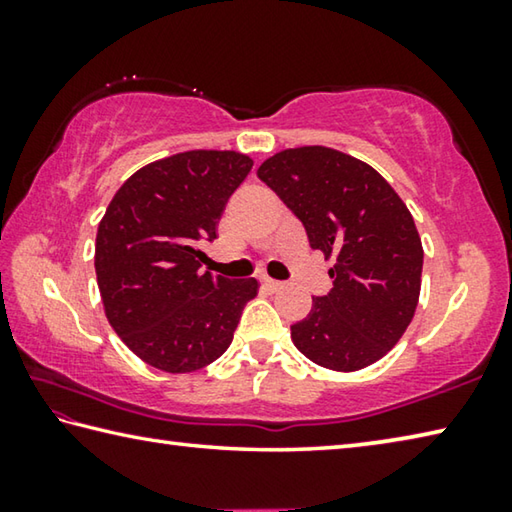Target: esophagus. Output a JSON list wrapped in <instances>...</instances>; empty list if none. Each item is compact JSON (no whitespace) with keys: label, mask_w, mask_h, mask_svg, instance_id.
<instances>
[{"label":"esophagus","mask_w":512,"mask_h":512,"mask_svg":"<svg viewBox=\"0 0 512 512\" xmlns=\"http://www.w3.org/2000/svg\"><path fill=\"white\" fill-rule=\"evenodd\" d=\"M259 282H262V287H264L268 293H275V291H280V289L284 287L282 282L271 280V277H262V280H259Z\"/></svg>","instance_id":"obj_1"}]
</instances>
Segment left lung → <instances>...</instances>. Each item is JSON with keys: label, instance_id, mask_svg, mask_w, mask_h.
Returning a JSON list of instances; mask_svg holds the SVG:
<instances>
[{"label": "left lung", "instance_id": "8db88e82", "mask_svg": "<svg viewBox=\"0 0 512 512\" xmlns=\"http://www.w3.org/2000/svg\"><path fill=\"white\" fill-rule=\"evenodd\" d=\"M257 176L305 225L309 246L336 262L334 289L291 325L296 348L341 372L379 361L420 296L422 244L402 198L366 162L325 146L275 153Z\"/></svg>", "mask_w": 512, "mask_h": 512}]
</instances>
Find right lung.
I'll use <instances>...</instances> for the list:
<instances>
[{
  "label": "right lung",
  "instance_id": "obj_1",
  "mask_svg": "<svg viewBox=\"0 0 512 512\" xmlns=\"http://www.w3.org/2000/svg\"><path fill=\"white\" fill-rule=\"evenodd\" d=\"M253 169L235 151H185L135 171L99 223L94 268L119 339L149 366L205 368L228 350L257 280L201 273L203 246Z\"/></svg>",
  "mask_w": 512,
  "mask_h": 512
}]
</instances>
